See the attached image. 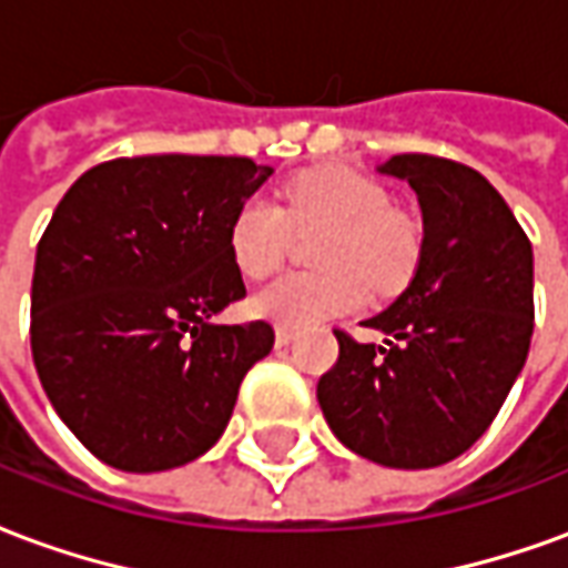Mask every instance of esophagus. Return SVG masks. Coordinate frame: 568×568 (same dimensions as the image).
<instances>
[{"instance_id": "obj_1", "label": "esophagus", "mask_w": 568, "mask_h": 568, "mask_svg": "<svg viewBox=\"0 0 568 568\" xmlns=\"http://www.w3.org/2000/svg\"><path fill=\"white\" fill-rule=\"evenodd\" d=\"M291 343H293L291 327H277V331H275V346H277V349H284V346H291Z\"/></svg>"}]
</instances>
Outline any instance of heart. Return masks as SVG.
Segmentation results:
<instances>
[{"label": "heart", "instance_id": "1", "mask_svg": "<svg viewBox=\"0 0 568 568\" xmlns=\"http://www.w3.org/2000/svg\"><path fill=\"white\" fill-rule=\"evenodd\" d=\"M293 232L324 229L312 246L318 272L287 275L253 296V312L281 327H308L365 306L367 287H405L420 262V229L389 206L386 187L346 166L312 170L281 191V203L237 206L229 246L237 272L260 281L284 262Z\"/></svg>", "mask_w": 568, "mask_h": 568}]
</instances>
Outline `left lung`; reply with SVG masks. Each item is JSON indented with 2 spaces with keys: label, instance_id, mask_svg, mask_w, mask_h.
I'll use <instances>...</instances> for the list:
<instances>
[{
  "label": "left lung",
  "instance_id": "obj_1",
  "mask_svg": "<svg viewBox=\"0 0 568 568\" xmlns=\"http://www.w3.org/2000/svg\"><path fill=\"white\" fill-rule=\"evenodd\" d=\"M424 213L420 262L393 306L367 318L389 339L334 331L336 365L318 405L349 452L396 470H429L486 433L526 365L535 327L531 244L486 175L429 154H396Z\"/></svg>",
  "mask_w": 568,
  "mask_h": 568
}]
</instances>
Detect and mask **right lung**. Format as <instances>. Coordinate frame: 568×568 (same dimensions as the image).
<instances>
[{
  "mask_svg": "<svg viewBox=\"0 0 568 568\" xmlns=\"http://www.w3.org/2000/svg\"><path fill=\"white\" fill-rule=\"evenodd\" d=\"M272 166L151 154L70 185L37 246L30 346L45 396L108 467L160 473L206 455L272 324H213L244 296L229 229Z\"/></svg>",
  "mask_w": 568,
  "mask_h": 568,
  "instance_id": "add662e5",
  "label": "right lung"
}]
</instances>
